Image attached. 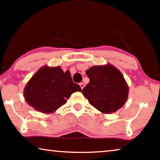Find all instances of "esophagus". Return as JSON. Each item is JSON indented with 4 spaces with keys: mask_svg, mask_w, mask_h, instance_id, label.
Here are the masks:
<instances>
[{
    "mask_svg": "<svg viewBox=\"0 0 160 160\" xmlns=\"http://www.w3.org/2000/svg\"><path fill=\"white\" fill-rule=\"evenodd\" d=\"M80 88H81V89H83V88H84V87H85V84L83 82H81V83H80Z\"/></svg>",
    "mask_w": 160,
    "mask_h": 160,
    "instance_id": "1",
    "label": "esophagus"
}]
</instances>
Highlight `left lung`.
<instances>
[{
  "label": "left lung",
  "instance_id": "1",
  "mask_svg": "<svg viewBox=\"0 0 160 160\" xmlns=\"http://www.w3.org/2000/svg\"><path fill=\"white\" fill-rule=\"evenodd\" d=\"M90 82L82 92L89 103L103 113L121 108L128 98V86L120 71L107 64L95 65L86 70Z\"/></svg>",
  "mask_w": 160,
  "mask_h": 160
}]
</instances>
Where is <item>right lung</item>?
<instances>
[{
  "label": "right lung",
  "instance_id": "1",
  "mask_svg": "<svg viewBox=\"0 0 160 160\" xmlns=\"http://www.w3.org/2000/svg\"><path fill=\"white\" fill-rule=\"evenodd\" d=\"M82 91L72 82L70 72L61 67H42L28 80L23 90L27 103L38 111L51 113L67 103L73 92Z\"/></svg>",
  "mask_w": 160,
  "mask_h": 160
}]
</instances>
